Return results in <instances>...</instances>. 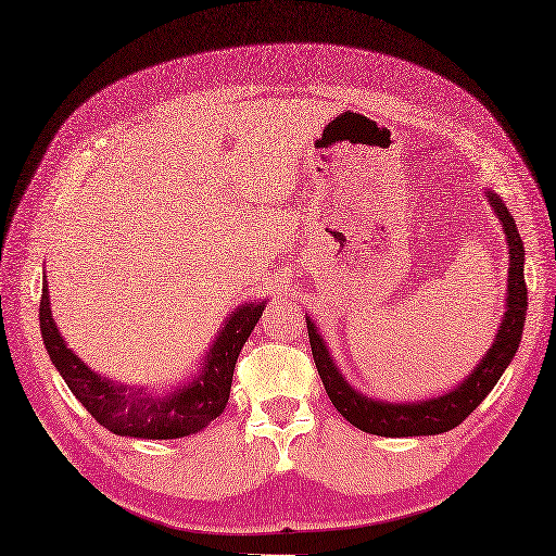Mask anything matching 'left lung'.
Listing matches in <instances>:
<instances>
[{"label": "left lung", "instance_id": "obj_1", "mask_svg": "<svg viewBox=\"0 0 556 556\" xmlns=\"http://www.w3.org/2000/svg\"><path fill=\"white\" fill-rule=\"evenodd\" d=\"M493 213L503 225V232L509 249V273H507V298H505V315L501 329L495 333L493 345L483 354L477 368L469 374L458 388L448 390L441 396L422 402H380L371 396L354 390L350 382L338 371V366L326 348L324 338L319 336L315 321L307 317V336L312 357H315L319 378L329 400L338 408V414L350 420L362 432L378 434V437H430L448 432L458 427L472 410L486 400V394L501 380L509 362L521 343L523 321H526V281H523V241L517 232V223L511 213L503 204V199L495 192H486Z\"/></svg>", "mask_w": 556, "mask_h": 556}]
</instances>
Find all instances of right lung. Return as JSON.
Wrapping results in <instances>:
<instances>
[{"mask_svg":"<svg viewBox=\"0 0 556 556\" xmlns=\"http://www.w3.org/2000/svg\"><path fill=\"white\" fill-rule=\"evenodd\" d=\"M267 301L239 305L225 319L218 338L208 348L202 371L192 382L162 396L142 392L115 380L101 378L65 345V340L51 317L49 287H41L39 331L53 366L59 368L65 386L101 422L105 430L119 437L136 439H178L188 437L216 420L230 400L232 374L241 348L249 340L253 326L258 324Z\"/></svg>","mask_w":556,"mask_h":556,"instance_id":"1","label":"right lung"}]
</instances>
